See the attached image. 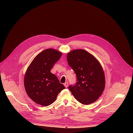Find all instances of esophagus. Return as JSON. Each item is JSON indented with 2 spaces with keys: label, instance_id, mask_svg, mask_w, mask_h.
Returning a JSON list of instances; mask_svg holds the SVG:
<instances>
[{
  "label": "esophagus",
  "instance_id": "esophagus-1",
  "mask_svg": "<svg viewBox=\"0 0 133 133\" xmlns=\"http://www.w3.org/2000/svg\"><path fill=\"white\" fill-rule=\"evenodd\" d=\"M64 86H65V87H66V88H67V87H68V83H67V82H66V83H64Z\"/></svg>",
  "mask_w": 133,
  "mask_h": 133
}]
</instances>
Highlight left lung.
<instances>
[{
    "label": "left lung",
    "mask_w": 133,
    "mask_h": 133,
    "mask_svg": "<svg viewBox=\"0 0 133 133\" xmlns=\"http://www.w3.org/2000/svg\"><path fill=\"white\" fill-rule=\"evenodd\" d=\"M67 60L76 75L77 82L68 87L76 99L84 105L97 101L105 86L104 72L98 61L83 49L70 51Z\"/></svg>",
    "instance_id": "obj_1"
}]
</instances>
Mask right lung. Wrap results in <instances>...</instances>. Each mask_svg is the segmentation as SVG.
Listing matches in <instances>:
<instances>
[{"instance_id":"obj_1","label":"right lung","mask_w":133,"mask_h":133,"mask_svg":"<svg viewBox=\"0 0 133 133\" xmlns=\"http://www.w3.org/2000/svg\"><path fill=\"white\" fill-rule=\"evenodd\" d=\"M62 54L52 49L39 53L32 61L25 75L24 85L28 96L36 103L47 106L54 103L65 86L50 72Z\"/></svg>"}]
</instances>
